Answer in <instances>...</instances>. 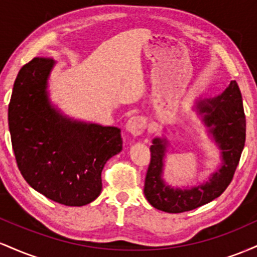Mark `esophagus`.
<instances>
[{"label": "esophagus", "instance_id": "1", "mask_svg": "<svg viewBox=\"0 0 257 257\" xmlns=\"http://www.w3.org/2000/svg\"><path fill=\"white\" fill-rule=\"evenodd\" d=\"M145 126H146V120L144 119L143 117L134 116V117H131V118L128 119V122H126L125 131L131 133V134L134 135V137H139V135L143 134Z\"/></svg>", "mask_w": 257, "mask_h": 257}]
</instances>
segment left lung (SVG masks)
Wrapping results in <instances>:
<instances>
[{"label":"left lung","mask_w":257,"mask_h":257,"mask_svg":"<svg viewBox=\"0 0 257 257\" xmlns=\"http://www.w3.org/2000/svg\"><path fill=\"white\" fill-rule=\"evenodd\" d=\"M192 110L202 119L208 137L219 147L220 166L205 181L193 186L174 187L163 179L169 141L164 135L153 139L144 193L153 208L166 213L193 210L221 196L232 181L245 144V114L235 81H232L219 95L197 99Z\"/></svg>","instance_id":"obj_1"}]
</instances>
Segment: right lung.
<instances>
[{
  "instance_id": "add662e5",
  "label": "right lung",
  "mask_w": 257,
  "mask_h": 257,
  "mask_svg": "<svg viewBox=\"0 0 257 257\" xmlns=\"http://www.w3.org/2000/svg\"><path fill=\"white\" fill-rule=\"evenodd\" d=\"M55 61L35 58L20 69L8 107V124L23 178L47 198L69 206L101 193L106 162L122 151L120 129L65 114L49 98Z\"/></svg>"
}]
</instances>
